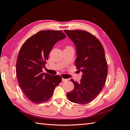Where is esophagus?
Listing matches in <instances>:
<instances>
[{"instance_id": "1", "label": "esophagus", "mask_w": 130, "mask_h": 130, "mask_svg": "<svg viewBox=\"0 0 130 130\" xmlns=\"http://www.w3.org/2000/svg\"><path fill=\"white\" fill-rule=\"evenodd\" d=\"M62 81L63 82H67L68 81V79H66V78H62Z\"/></svg>"}]
</instances>
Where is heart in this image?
Listing matches in <instances>:
<instances>
[{"label":"heart","instance_id":"obj_1","mask_svg":"<svg viewBox=\"0 0 130 130\" xmlns=\"http://www.w3.org/2000/svg\"><path fill=\"white\" fill-rule=\"evenodd\" d=\"M69 46H67L66 47H69Z\"/></svg>","mask_w":130,"mask_h":130}]
</instances>
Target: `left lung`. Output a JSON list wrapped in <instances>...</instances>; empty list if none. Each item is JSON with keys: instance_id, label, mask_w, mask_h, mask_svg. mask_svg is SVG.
I'll list each match as a JSON object with an SVG mask.
<instances>
[{"instance_id": "8db88e82", "label": "left lung", "mask_w": 130, "mask_h": 130, "mask_svg": "<svg viewBox=\"0 0 130 130\" xmlns=\"http://www.w3.org/2000/svg\"><path fill=\"white\" fill-rule=\"evenodd\" d=\"M76 47L75 66L83 73L80 83L74 80V90L67 93L74 103L84 105L95 99L103 89L107 76L108 68L104 49L93 35L84 30H65Z\"/></svg>"}]
</instances>
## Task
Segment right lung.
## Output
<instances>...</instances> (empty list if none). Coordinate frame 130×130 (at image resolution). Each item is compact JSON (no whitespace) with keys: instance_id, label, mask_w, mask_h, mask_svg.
I'll return each mask as SVG.
<instances>
[{"instance_id":"obj_1","label":"right lung","mask_w":130,"mask_h":130,"mask_svg":"<svg viewBox=\"0 0 130 130\" xmlns=\"http://www.w3.org/2000/svg\"><path fill=\"white\" fill-rule=\"evenodd\" d=\"M66 35L61 30H42L23 43L16 62L18 84L28 99L42 103L52 96L55 88L62 81L59 75L42 72L53 46Z\"/></svg>"}]
</instances>
